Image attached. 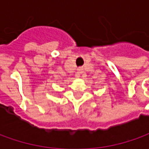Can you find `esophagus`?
Here are the masks:
<instances>
[{
    "instance_id": "obj_1",
    "label": "esophagus",
    "mask_w": 149,
    "mask_h": 149,
    "mask_svg": "<svg viewBox=\"0 0 149 149\" xmlns=\"http://www.w3.org/2000/svg\"><path fill=\"white\" fill-rule=\"evenodd\" d=\"M78 70H79V73H82V72H83V69H82V68L78 69Z\"/></svg>"
}]
</instances>
